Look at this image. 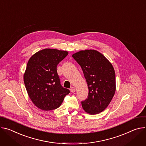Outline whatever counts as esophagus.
Listing matches in <instances>:
<instances>
[{"mask_svg": "<svg viewBox=\"0 0 146 146\" xmlns=\"http://www.w3.org/2000/svg\"><path fill=\"white\" fill-rule=\"evenodd\" d=\"M70 90H71V92L74 93V92H75V88H74V87H72V88L70 89Z\"/></svg>", "mask_w": 146, "mask_h": 146, "instance_id": "1", "label": "esophagus"}]
</instances>
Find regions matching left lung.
I'll return each instance as SVG.
<instances>
[{
	"label": "left lung",
	"instance_id": "1",
	"mask_svg": "<svg viewBox=\"0 0 146 146\" xmlns=\"http://www.w3.org/2000/svg\"><path fill=\"white\" fill-rule=\"evenodd\" d=\"M81 67L89 89L82 106L88 114L94 115L109 105L116 90L115 73L110 61L96 50H80L72 54Z\"/></svg>",
	"mask_w": 146,
	"mask_h": 146
}]
</instances>
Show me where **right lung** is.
<instances>
[{
	"mask_svg": "<svg viewBox=\"0 0 146 146\" xmlns=\"http://www.w3.org/2000/svg\"><path fill=\"white\" fill-rule=\"evenodd\" d=\"M68 54L66 50L44 48L29 59L24 74V82L30 99L38 108L50 111L58 108L68 89L60 85L57 64Z\"/></svg>",
	"mask_w": 146,
	"mask_h": 146,
	"instance_id": "right-lung-1",
	"label": "right lung"
}]
</instances>
